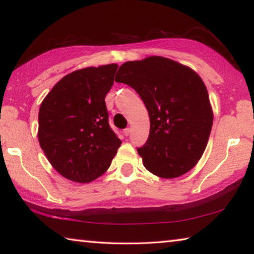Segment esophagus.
<instances>
[{
	"mask_svg": "<svg viewBox=\"0 0 254 254\" xmlns=\"http://www.w3.org/2000/svg\"><path fill=\"white\" fill-rule=\"evenodd\" d=\"M130 133H131V128L130 127H127V128H124L123 130V134L124 135H130Z\"/></svg>",
	"mask_w": 254,
	"mask_h": 254,
	"instance_id": "34e87169",
	"label": "esophagus"
}]
</instances>
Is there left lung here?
Segmentation results:
<instances>
[{"mask_svg": "<svg viewBox=\"0 0 254 254\" xmlns=\"http://www.w3.org/2000/svg\"><path fill=\"white\" fill-rule=\"evenodd\" d=\"M115 81L134 89L149 112L148 140L136 148L145 168L169 179L194 168L213 126L208 93L200 77L174 60L152 56L123 64Z\"/></svg>", "mask_w": 254, "mask_h": 254, "instance_id": "1", "label": "left lung"}]
</instances>
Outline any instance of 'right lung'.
Wrapping results in <instances>:
<instances>
[{"mask_svg":"<svg viewBox=\"0 0 254 254\" xmlns=\"http://www.w3.org/2000/svg\"><path fill=\"white\" fill-rule=\"evenodd\" d=\"M118 65L88 67L64 77L39 110V143L54 168L76 183H89L111 166L121 140L112 130L105 96Z\"/></svg>","mask_w":254,"mask_h":254,"instance_id":"obj_1","label":"right lung"}]
</instances>
